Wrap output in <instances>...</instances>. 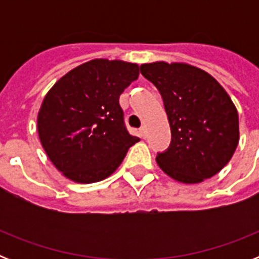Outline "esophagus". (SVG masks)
I'll return each instance as SVG.
<instances>
[{
	"instance_id": "obj_1",
	"label": "esophagus",
	"mask_w": 259,
	"mask_h": 259,
	"mask_svg": "<svg viewBox=\"0 0 259 259\" xmlns=\"http://www.w3.org/2000/svg\"><path fill=\"white\" fill-rule=\"evenodd\" d=\"M139 134H140V136L143 137V139H145V137H146V128L141 127L140 130H139Z\"/></svg>"
}]
</instances>
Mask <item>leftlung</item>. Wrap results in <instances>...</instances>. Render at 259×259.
I'll return each mask as SVG.
<instances>
[{"instance_id":"obj_1","label":"left lung","mask_w":259,"mask_h":259,"mask_svg":"<svg viewBox=\"0 0 259 259\" xmlns=\"http://www.w3.org/2000/svg\"><path fill=\"white\" fill-rule=\"evenodd\" d=\"M141 75L159 91L171 143L158 166L185 184L209 179L230 162L239 144V115L230 96L207 72L187 63L154 62Z\"/></svg>"}]
</instances>
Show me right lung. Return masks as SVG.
<instances>
[{"instance_id": "add662e5", "label": "right lung", "mask_w": 259, "mask_h": 259, "mask_svg": "<svg viewBox=\"0 0 259 259\" xmlns=\"http://www.w3.org/2000/svg\"><path fill=\"white\" fill-rule=\"evenodd\" d=\"M139 77V66L93 59L57 81L37 116L38 137L53 164L76 183L104 180L140 141L127 131L119 96Z\"/></svg>"}]
</instances>
